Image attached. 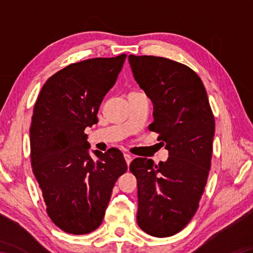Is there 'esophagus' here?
I'll use <instances>...</instances> for the list:
<instances>
[{
  "label": "esophagus",
  "instance_id": "1",
  "mask_svg": "<svg viewBox=\"0 0 253 253\" xmlns=\"http://www.w3.org/2000/svg\"><path fill=\"white\" fill-rule=\"evenodd\" d=\"M124 158H125V161H126V163H127V165H129L130 164V162H131V160H132V158L130 157L129 154H124Z\"/></svg>",
  "mask_w": 253,
  "mask_h": 253
}]
</instances>
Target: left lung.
I'll list each match as a JSON object with an SVG mask.
<instances>
[{
	"instance_id": "left-lung-1",
	"label": "left lung",
	"mask_w": 253,
	"mask_h": 253,
	"mask_svg": "<svg viewBox=\"0 0 253 253\" xmlns=\"http://www.w3.org/2000/svg\"><path fill=\"white\" fill-rule=\"evenodd\" d=\"M136 82L153 103L149 129L169 150L166 162L138 158L129 165L138 186L139 227L154 237L179 233L195 215L212 160L213 112L200 77L184 64L129 55Z\"/></svg>"
}]
</instances>
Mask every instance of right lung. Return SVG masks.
Masks as SVG:
<instances>
[{"mask_svg": "<svg viewBox=\"0 0 253 253\" xmlns=\"http://www.w3.org/2000/svg\"><path fill=\"white\" fill-rule=\"evenodd\" d=\"M126 54L69 64L46 80L31 117L30 159L47 215L58 228L84 235L98 228L113 187L127 170L116 148L89 155L84 129L115 84Z\"/></svg>", "mask_w": 253, "mask_h": 253, "instance_id": "1", "label": "right lung"}]
</instances>
